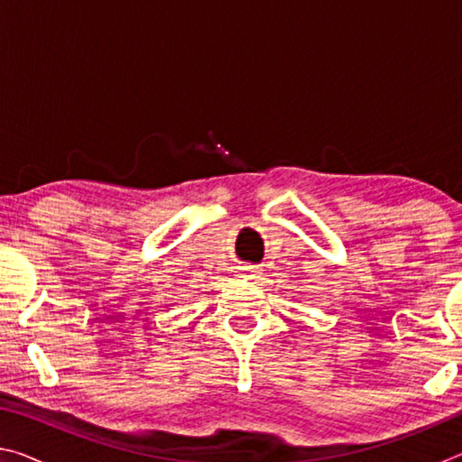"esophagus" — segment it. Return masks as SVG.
<instances>
[{"mask_svg": "<svg viewBox=\"0 0 462 462\" xmlns=\"http://www.w3.org/2000/svg\"><path fill=\"white\" fill-rule=\"evenodd\" d=\"M242 277H246L250 281H259L261 271H259V267H256V264H245V267H242Z\"/></svg>", "mask_w": 462, "mask_h": 462, "instance_id": "34e87169", "label": "esophagus"}]
</instances>
